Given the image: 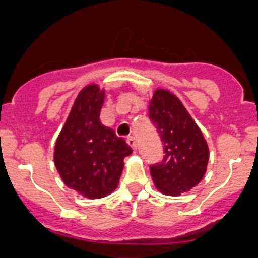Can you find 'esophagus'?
Returning <instances> with one entry per match:
<instances>
[{
  "instance_id": "1",
  "label": "esophagus",
  "mask_w": 258,
  "mask_h": 258,
  "mask_svg": "<svg viewBox=\"0 0 258 258\" xmlns=\"http://www.w3.org/2000/svg\"><path fill=\"white\" fill-rule=\"evenodd\" d=\"M126 143L129 146H131V147L133 150L137 149V140H136V138H134V137H127V138H126Z\"/></svg>"
}]
</instances>
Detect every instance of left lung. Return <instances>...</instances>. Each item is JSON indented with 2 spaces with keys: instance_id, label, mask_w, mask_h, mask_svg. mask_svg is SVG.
<instances>
[{
  "instance_id": "left-lung-1",
  "label": "left lung",
  "mask_w": 258,
  "mask_h": 258,
  "mask_svg": "<svg viewBox=\"0 0 258 258\" xmlns=\"http://www.w3.org/2000/svg\"><path fill=\"white\" fill-rule=\"evenodd\" d=\"M149 115L164 143V160L151 166L155 187L164 195L179 197L200 183L207 172L209 149L200 127L178 97L155 89Z\"/></svg>"
}]
</instances>
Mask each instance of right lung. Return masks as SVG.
Masks as SVG:
<instances>
[{
	"instance_id": "1",
	"label": "right lung",
	"mask_w": 258,
	"mask_h": 258,
	"mask_svg": "<svg viewBox=\"0 0 258 258\" xmlns=\"http://www.w3.org/2000/svg\"><path fill=\"white\" fill-rule=\"evenodd\" d=\"M104 95L98 84L80 90L54 147V163L63 183L86 199L112 194L124 159L133 152L113 129L101 122Z\"/></svg>"
}]
</instances>
